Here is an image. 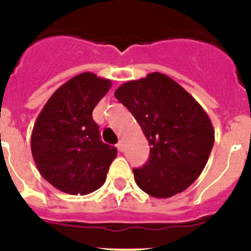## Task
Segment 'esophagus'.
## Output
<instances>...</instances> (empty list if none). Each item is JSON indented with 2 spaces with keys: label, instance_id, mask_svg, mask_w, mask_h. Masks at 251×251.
Returning <instances> with one entry per match:
<instances>
[{
  "label": "esophagus",
  "instance_id": "esophagus-1",
  "mask_svg": "<svg viewBox=\"0 0 251 251\" xmlns=\"http://www.w3.org/2000/svg\"><path fill=\"white\" fill-rule=\"evenodd\" d=\"M117 148H118V150L120 151V152H123V151H124V142H123V140H119V142H118Z\"/></svg>",
  "mask_w": 251,
  "mask_h": 251
}]
</instances>
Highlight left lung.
<instances>
[{
    "mask_svg": "<svg viewBox=\"0 0 251 251\" xmlns=\"http://www.w3.org/2000/svg\"><path fill=\"white\" fill-rule=\"evenodd\" d=\"M115 98L138 121L150 145V156L133 169L142 191L167 199L199 177L214 144L207 113L188 92L161 73L121 84Z\"/></svg>",
    "mask_w": 251,
    "mask_h": 251,
    "instance_id": "8db88e82",
    "label": "left lung"
}]
</instances>
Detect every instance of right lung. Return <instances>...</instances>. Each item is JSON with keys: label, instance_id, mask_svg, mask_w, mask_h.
Here are the masks:
<instances>
[{"label": "right lung", "instance_id": "add662e5", "mask_svg": "<svg viewBox=\"0 0 251 251\" xmlns=\"http://www.w3.org/2000/svg\"><path fill=\"white\" fill-rule=\"evenodd\" d=\"M111 87L109 79L79 74L60 85L38 115L32 156L41 176L54 188L85 195L106 181L118 151L101 142L92 113Z\"/></svg>", "mask_w": 251, "mask_h": 251}]
</instances>
